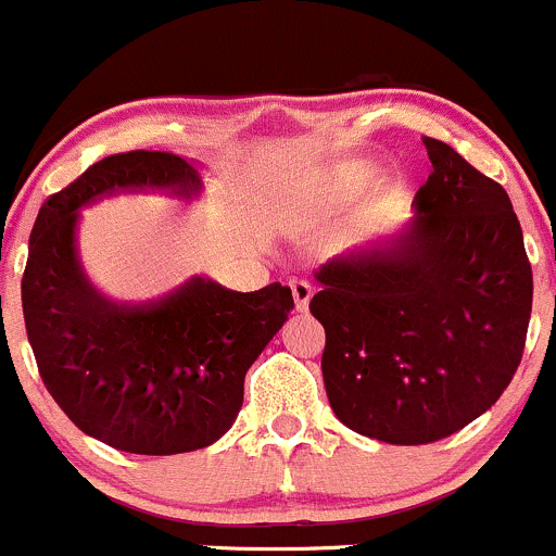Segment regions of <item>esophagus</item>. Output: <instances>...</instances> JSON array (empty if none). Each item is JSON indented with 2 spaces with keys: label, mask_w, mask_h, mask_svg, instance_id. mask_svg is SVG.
<instances>
[{
  "label": "esophagus",
  "mask_w": 556,
  "mask_h": 556,
  "mask_svg": "<svg viewBox=\"0 0 556 556\" xmlns=\"http://www.w3.org/2000/svg\"><path fill=\"white\" fill-rule=\"evenodd\" d=\"M291 294H294L296 311H307L313 296V286L307 280H291Z\"/></svg>",
  "instance_id": "obj_1"
}]
</instances>
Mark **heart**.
I'll return each mask as SVG.
<instances>
[{
    "label": "heart",
    "mask_w": 556,
    "mask_h": 556,
    "mask_svg": "<svg viewBox=\"0 0 556 556\" xmlns=\"http://www.w3.org/2000/svg\"><path fill=\"white\" fill-rule=\"evenodd\" d=\"M367 184H370V169L351 164V167L334 169V173L316 180V184L300 186L283 202V211H280L283 227H305V224L316 222V218L329 216V213L351 205L367 189Z\"/></svg>",
    "instance_id": "1"
}]
</instances>
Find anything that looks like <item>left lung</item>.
Returning <instances> with one entry per match:
<instances>
[{"label": "left lung", "mask_w": 556, "mask_h": 556, "mask_svg": "<svg viewBox=\"0 0 556 556\" xmlns=\"http://www.w3.org/2000/svg\"><path fill=\"white\" fill-rule=\"evenodd\" d=\"M414 218L318 267L324 387L349 430L392 446L454 435L514 378L532 311L519 218L500 184L425 137Z\"/></svg>", "instance_id": "1"}]
</instances>
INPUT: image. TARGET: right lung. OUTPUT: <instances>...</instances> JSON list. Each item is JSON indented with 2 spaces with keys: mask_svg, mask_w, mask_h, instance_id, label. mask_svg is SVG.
Returning <instances> with one entry per match:
<instances>
[{
  "mask_svg": "<svg viewBox=\"0 0 556 556\" xmlns=\"http://www.w3.org/2000/svg\"><path fill=\"white\" fill-rule=\"evenodd\" d=\"M197 200L186 159L129 151L91 164L37 213L21 280L26 334L48 392L75 427L118 452L184 454L216 443L243 405L256 356L289 318V286L224 289L194 276L159 300L115 302L78 254L80 211L115 194Z\"/></svg>",
  "mask_w": 556,
  "mask_h": 556,
  "instance_id": "add662e5",
  "label": "right lung"
}]
</instances>
